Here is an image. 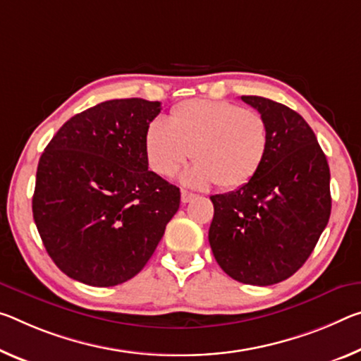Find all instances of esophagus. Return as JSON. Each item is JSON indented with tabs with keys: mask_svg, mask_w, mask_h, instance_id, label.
I'll use <instances>...</instances> for the list:
<instances>
[{
	"mask_svg": "<svg viewBox=\"0 0 361 361\" xmlns=\"http://www.w3.org/2000/svg\"><path fill=\"white\" fill-rule=\"evenodd\" d=\"M194 197H196V194H194V192H190V191H186V190L181 191V202H183V204L191 202Z\"/></svg>",
	"mask_w": 361,
	"mask_h": 361,
	"instance_id": "esophagus-1",
	"label": "esophagus"
}]
</instances>
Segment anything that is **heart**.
Segmentation results:
<instances>
[{
    "label": "heart",
    "instance_id": "heart-1",
    "mask_svg": "<svg viewBox=\"0 0 361 361\" xmlns=\"http://www.w3.org/2000/svg\"><path fill=\"white\" fill-rule=\"evenodd\" d=\"M267 152L265 118L228 101L180 102L169 123L152 120L145 133L146 160L160 176H173L192 154L197 164L185 175L192 186L241 188L259 173Z\"/></svg>",
    "mask_w": 361,
    "mask_h": 361
}]
</instances>
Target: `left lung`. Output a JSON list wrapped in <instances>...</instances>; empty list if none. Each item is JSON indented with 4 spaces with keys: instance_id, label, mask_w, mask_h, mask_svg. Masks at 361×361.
Segmentation results:
<instances>
[{
    "instance_id": "obj_1",
    "label": "left lung",
    "mask_w": 361,
    "mask_h": 361,
    "mask_svg": "<svg viewBox=\"0 0 361 361\" xmlns=\"http://www.w3.org/2000/svg\"><path fill=\"white\" fill-rule=\"evenodd\" d=\"M265 118L268 152L252 180L210 196L209 243L221 270L244 284L284 281L313 252L331 215L329 165L302 116L262 96H241Z\"/></svg>"
}]
</instances>
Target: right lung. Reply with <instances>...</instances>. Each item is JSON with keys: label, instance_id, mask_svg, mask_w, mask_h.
<instances>
[{"label": "right lung", "instance_id": "1", "mask_svg": "<svg viewBox=\"0 0 361 361\" xmlns=\"http://www.w3.org/2000/svg\"><path fill=\"white\" fill-rule=\"evenodd\" d=\"M159 112V101H104L67 120L39 157L33 220L68 278L128 281L178 210L180 188L147 170L145 133Z\"/></svg>", "mask_w": 361, "mask_h": 361}]
</instances>
